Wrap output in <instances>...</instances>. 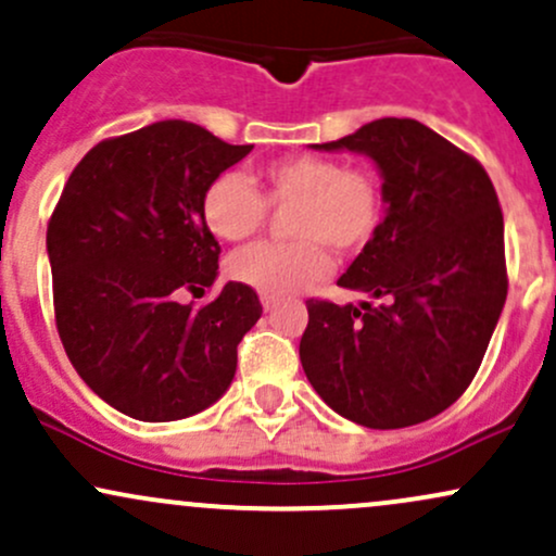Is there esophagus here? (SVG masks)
Returning <instances> with one entry per match:
<instances>
[{
  "instance_id": "1",
  "label": "esophagus",
  "mask_w": 556,
  "mask_h": 556,
  "mask_svg": "<svg viewBox=\"0 0 556 556\" xmlns=\"http://www.w3.org/2000/svg\"><path fill=\"white\" fill-rule=\"evenodd\" d=\"M278 306V299H273V296H263V309L265 312H273Z\"/></svg>"
}]
</instances>
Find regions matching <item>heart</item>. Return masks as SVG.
Masks as SVG:
<instances>
[{
	"mask_svg": "<svg viewBox=\"0 0 556 556\" xmlns=\"http://www.w3.org/2000/svg\"><path fill=\"white\" fill-rule=\"evenodd\" d=\"M263 194L237 172L218 174L202 192V220L218 239L247 241L267 220V205L293 207L291 244H260L233 254L228 273L265 296H296L330 273L325 247L362 252L382 218V192L364 168L325 155H289L260 168Z\"/></svg>",
	"mask_w": 556,
	"mask_h": 556,
	"instance_id": "obj_1",
	"label": "heart"
}]
</instances>
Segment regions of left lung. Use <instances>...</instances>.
Returning <instances> with one entry per match:
<instances>
[{"mask_svg": "<svg viewBox=\"0 0 556 556\" xmlns=\"http://www.w3.org/2000/svg\"><path fill=\"white\" fill-rule=\"evenodd\" d=\"M312 148L371 159L384 215L338 278L378 304L306 302V380L362 427L432 419L471 384L507 299L505 220L492 179L416 119L384 116Z\"/></svg>", "mask_w": 556, "mask_h": 556, "instance_id": "8db88e82", "label": "left lung"}]
</instances>
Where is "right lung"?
<instances>
[{"instance_id": "obj_1", "label": "right lung", "mask_w": 556, "mask_h": 556, "mask_svg": "<svg viewBox=\"0 0 556 556\" xmlns=\"http://www.w3.org/2000/svg\"><path fill=\"white\" fill-rule=\"evenodd\" d=\"M250 150L185 119L148 124L98 142L51 215L59 338L83 382L137 421L213 406L237 375L239 341L263 315L257 293L233 280L200 309L179 302L218 278L202 192Z\"/></svg>"}]
</instances>
